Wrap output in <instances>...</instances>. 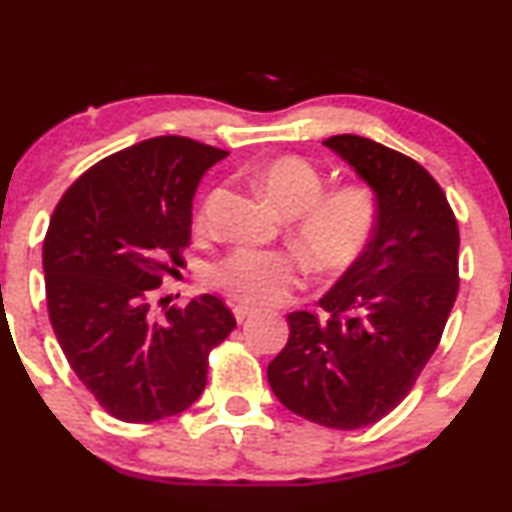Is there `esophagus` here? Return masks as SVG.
<instances>
[{
	"instance_id": "obj_1",
	"label": "esophagus",
	"mask_w": 512,
	"mask_h": 512,
	"mask_svg": "<svg viewBox=\"0 0 512 512\" xmlns=\"http://www.w3.org/2000/svg\"><path fill=\"white\" fill-rule=\"evenodd\" d=\"M252 315H255V310H252V307H248V305H236V307H233V317H236L238 324H243L245 319L252 317Z\"/></svg>"
}]
</instances>
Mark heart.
Returning <instances> with one entry per match:
<instances>
[{"mask_svg": "<svg viewBox=\"0 0 512 512\" xmlns=\"http://www.w3.org/2000/svg\"><path fill=\"white\" fill-rule=\"evenodd\" d=\"M255 186L283 217L291 243L317 274H338L365 252L379 219L367 186L346 183L324 193V176L310 159L279 157L255 174ZM214 288L250 307L276 305L303 281V264L283 250L236 248L209 269Z\"/></svg>", "mask_w": 512, "mask_h": 512, "instance_id": "b5f03b06", "label": "heart"}]
</instances>
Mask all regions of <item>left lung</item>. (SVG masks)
<instances>
[{"mask_svg":"<svg viewBox=\"0 0 512 512\" xmlns=\"http://www.w3.org/2000/svg\"><path fill=\"white\" fill-rule=\"evenodd\" d=\"M324 145L372 188L377 229L319 298L329 319L286 317L291 336L267 379L295 415L360 429L408 396L439 346L458 295L460 233L441 186L415 159L348 133Z\"/></svg>","mask_w":512,"mask_h":512,"instance_id":"left-lung-1","label":"left lung"}]
</instances>
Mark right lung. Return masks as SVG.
<instances>
[{
  "instance_id": "obj_1",
  "label": "right lung",
  "mask_w": 512,
  "mask_h": 512,
  "mask_svg": "<svg viewBox=\"0 0 512 512\" xmlns=\"http://www.w3.org/2000/svg\"><path fill=\"white\" fill-rule=\"evenodd\" d=\"M226 155L181 135L143 140L90 166L49 219V322L76 377L116 420L190 408L205 391L209 350L236 326L209 293L162 317L152 307L164 276L183 267L197 183Z\"/></svg>"
}]
</instances>
